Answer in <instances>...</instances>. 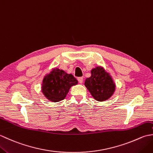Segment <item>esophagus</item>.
<instances>
[{
	"label": "esophagus",
	"instance_id": "obj_1",
	"mask_svg": "<svg viewBox=\"0 0 153 153\" xmlns=\"http://www.w3.org/2000/svg\"><path fill=\"white\" fill-rule=\"evenodd\" d=\"M77 80H78V82L79 83H83V78L82 77H79L77 78Z\"/></svg>",
	"mask_w": 153,
	"mask_h": 153
}]
</instances>
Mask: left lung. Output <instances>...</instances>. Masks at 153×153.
Segmentation results:
<instances>
[{
    "mask_svg": "<svg viewBox=\"0 0 153 153\" xmlns=\"http://www.w3.org/2000/svg\"><path fill=\"white\" fill-rule=\"evenodd\" d=\"M91 72V76L85 79V87L97 101L108 99L115 91V83L112 77L99 66L93 68Z\"/></svg>",
    "mask_w": 153,
    "mask_h": 153,
    "instance_id": "left-lung-1",
    "label": "left lung"
}]
</instances>
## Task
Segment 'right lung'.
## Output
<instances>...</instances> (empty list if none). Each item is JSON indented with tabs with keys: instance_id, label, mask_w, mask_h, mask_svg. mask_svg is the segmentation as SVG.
<instances>
[{
	"instance_id": "right-lung-1",
	"label": "right lung",
	"mask_w": 153,
	"mask_h": 153,
	"mask_svg": "<svg viewBox=\"0 0 153 153\" xmlns=\"http://www.w3.org/2000/svg\"><path fill=\"white\" fill-rule=\"evenodd\" d=\"M77 84V80L73 75L55 68L44 77L42 92L51 101L59 102L65 99L70 87Z\"/></svg>"
}]
</instances>
